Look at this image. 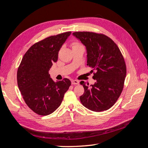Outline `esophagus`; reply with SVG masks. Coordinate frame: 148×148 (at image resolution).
Returning a JSON list of instances; mask_svg holds the SVG:
<instances>
[{
  "label": "esophagus",
  "mask_w": 148,
  "mask_h": 148,
  "mask_svg": "<svg viewBox=\"0 0 148 148\" xmlns=\"http://www.w3.org/2000/svg\"><path fill=\"white\" fill-rule=\"evenodd\" d=\"M79 83V81L76 79H72L71 80V84H78Z\"/></svg>",
  "instance_id": "obj_1"
}]
</instances>
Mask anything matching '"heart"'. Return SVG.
I'll return each instance as SVG.
<instances>
[{
	"label": "heart",
	"mask_w": 148,
	"mask_h": 148,
	"mask_svg": "<svg viewBox=\"0 0 148 148\" xmlns=\"http://www.w3.org/2000/svg\"><path fill=\"white\" fill-rule=\"evenodd\" d=\"M82 46L81 44L78 43V42H74V43H73V44H72V47L74 48V47H78V46Z\"/></svg>",
	"instance_id": "1"
}]
</instances>
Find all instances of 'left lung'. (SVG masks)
Wrapping results in <instances>:
<instances>
[{"instance_id":"1","label":"left lung","mask_w":148,"mask_h":148,"mask_svg":"<svg viewBox=\"0 0 148 148\" xmlns=\"http://www.w3.org/2000/svg\"><path fill=\"white\" fill-rule=\"evenodd\" d=\"M74 36L86 47L87 65L91 67L96 83L80 82L84 92L79 97L82 104L95 112L108 110L119 99L127 73L124 58L112 40L103 34L88 31L75 32Z\"/></svg>"}]
</instances>
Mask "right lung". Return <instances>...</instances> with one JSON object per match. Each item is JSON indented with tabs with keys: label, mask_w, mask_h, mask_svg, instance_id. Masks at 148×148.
I'll return each mask as SVG.
<instances>
[{
	"label": "right lung",
	"mask_w": 148,
	"mask_h": 148,
	"mask_svg": "<svg viewBox=\"0 0 148 148\" xmlns=\"http://www.w3.org/2000/svg\"><path fill=\"white\" fill-rule=\"evenodd\" d=\"M70 31L51 36L31 46L25 53L17 71V83L25 103L35 113L47 115L60 106L71 85L64 78L54 82L49 71L58 60L62 46Z\"/></svg>",
	"instance_id": "right-lung-1"
}]
</instances>
